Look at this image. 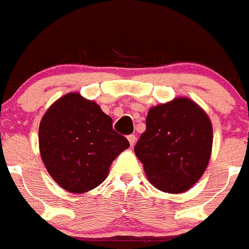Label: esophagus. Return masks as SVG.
Returning a JSON list of instances; mask_svg holds the SVG:
<instances>
[{
	"label": "esophagus",
	"instance_id": "esophagus-1",
	"mask_svg": "<svg viewBox=\"0 0 249 249\" xmlns=\"http://www.w3.org/2000/svg\"><path fill=\"white\" fill-rule=\"evenodd\" d=\"M128 142H129V145H130V147H133L134 146V144H135V142H137V138H135V135H133V134H130V135H128Z\"/></svg>",
	"mask_w": 249,
	"mask_h": 249
}]
</instances>
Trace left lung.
I'll use <instances>...</instances> for the list:
<instances>
[{
  "label": "left lung",
  "mask_w": 249,
  "mask_h": 249,
  "mask_svg": "<svg viewBox=\"0 0 249 249\" xmlns=\"http://www.w3.org/2000/svg\"><path fill=\"white\" fill-rule=\"evenodd\" d=\"M213 127L194 100L177 97L149 110L146 130L134 147L150 183L168 194L193 188L211 160Z\"/></svg>",
  "instance_id": "left-lung-1"
}]
</instances>
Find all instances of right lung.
<instances>
[{
    "instance_id": "right-lung-1",
    "label": "right lung",
    "mask_w": 249,
    "mask_h": 249,
    "mask_svg": "<svg viewBox=\"0 0 249 249\" xmlns=\"http://www.w3.org/2000/svg\"><path fill=\"white\" fill-rule=\"evenodd\" d=\"M38 145L49 176L73 194L102 184L114 160L129 147L128 140L112 129L111 117L77 92L63 95L44 112Z\"/></svg>"
}]
</instances>
